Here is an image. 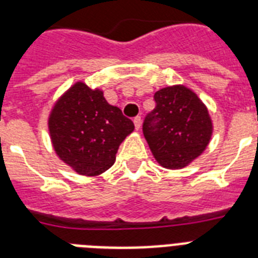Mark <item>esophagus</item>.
<instances>
[{
  "label": "esophagus",
  "mask_w": 258,
  "mask_h": 258,
  "mask_svg": "<svg viewBox=\"0 0 258 258\" xmlns=\"http://www.w3.org/2000/svg\"><path fill=\"white\" fill-rule=\"evenodd\" d=\"M133 122H134V126H136L137 131H140V129H141V124H142V120H141V116H137V117H134Z\"/></svg>",
  "instance_id": "obj_1"
}]
</instances>
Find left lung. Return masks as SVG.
Segmentation results:
<instances>
[{
    "label": "left lung",
    "mask_w": 258,
    "mask_h": 258,
    "mask_svg": "<svg viewBox=\"0 0 258 258\" xmlns=\"http://www.w3.org/2000/svg\"><path fill=\"white\" fill-rule=\"evenodd\" d=\"M155 108L143 121V136L157 163L168 169H181L208 146L212 120L198 95L182 85L155 93Z\"/></svg>",
    "instance_id": "left-lung-1"
}]
</instances>
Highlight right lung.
<instances>
[{"instance_id": "obj_1", "label": "right lung", "mask_w": 258, "mask_h": 258, "mask_svg": "<svg viewBox=\"0 0 258 258\" xmlns=\"http://www.w3.org/2000/svg\"><path fill=\"white\" fill-rule=\"evenodd\" d=\"M49 131L60 160L79 174L97 175L112 166L134 124L108 104L99 89L76 83L52 108Z\"/></svg>"}]
</instances>
